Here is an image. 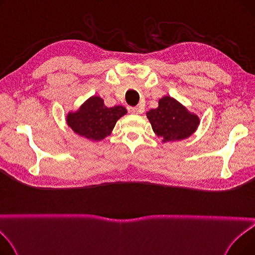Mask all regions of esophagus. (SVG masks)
Returning a JSON list of instances; mask_svg holds the SVG:
<instances>
[{
    "label": "esophagus",
    "mask_w": 255,
    "mask_h": 255,
    "mask_svg": "<svg viewBox=\"0 0 255 255\" xmlns=\"http://www.w3.org/2000/svg\"><path fill=\"white\" fill-rule=\"evenodd\" d=\"M128 111L129 113L134 114V115H138L143 112L141 109H139V107H128Z\"/></svg>",
    "instance_id": "1"
}]
</instances>
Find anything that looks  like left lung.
<instances>
[{"label": "left lung", "instance_id": "8db88e82", "mask_svg": "<svg viewBox=\"0 0 255 255\" xmlns=\"http://www.w3.org/2000/svg\"><path fill=\"white\" fill-rule=\"evenodd\" d=\"M156 135L162 142L180 141L197 130L200 120L177 99L168 95L160 98L157 109L145 113Z\"/></svg>", "mask_w": 255, "mask_h": 255}]
</instances>
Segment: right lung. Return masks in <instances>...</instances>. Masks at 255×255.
I'll use <instances>...</instances> for the list:
<instances>
[{
	"instance_id": "right-lung-1",
	"label": "right lung",
	"mask_w": 255,
	"mask_h": 255,
	"mask_svg": "<svg viewBox=\"0 0 255 255\" xmlns=\"http://www.w3.org/2000/svg\"><path fill=\"white\" fill-rule=\"evenodd\" d=\"M127 114L124 106L107 107L103 98L91 96L76 111L66 115V123L75 134L91 141H100L112 134L118 120Z\"/></svg>"
}]
</instances>
